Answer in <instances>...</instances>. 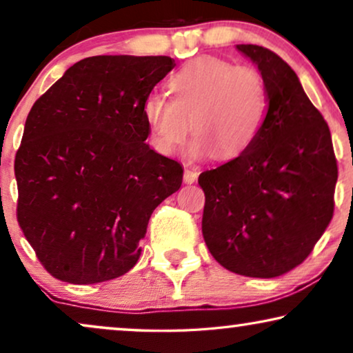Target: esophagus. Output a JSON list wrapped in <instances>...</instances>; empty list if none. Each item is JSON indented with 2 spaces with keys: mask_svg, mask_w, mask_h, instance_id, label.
<instances>
[{
  "mask_svg": "<svg viewBox=\"0 0 353 353\" xmlns=\"http://www.w3.org/2000/svg\"><path fill=\"white\" fill-rule=\"evenodd\" d=\"M197 176H199V173H197L196 168H191V167L185 168V176H183V180H185L186 185H192V183L197 180Z\"/></svg>",
  "mask_w": 353,
  "mask_h": 353,
  "instance_id": "obj_1",
  "label": "esophagus"
}]
</instances>
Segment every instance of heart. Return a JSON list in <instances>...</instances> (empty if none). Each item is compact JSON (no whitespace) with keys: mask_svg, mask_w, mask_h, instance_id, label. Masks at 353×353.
I'll list each match as a JSON object with an SVG mask.
<instances>
[{"mask_svg":"<svg viewBox=\"0 0 353 353\" xmlns=\"http://www.w3.org/2000/svg\"><path fill=\"white\" fill-rule=\"evenodd\" d=\"M173 98L151 93L143 101V119L157 152L168 156L196 134L188 154L199 159L215 152L230 161L248 151L268 114V91L252 67L234 65L219 57H199L168 80Z\"/></svg>","mask_w":353,"mask_h":353,"instance_id":"b5f03b06","label":"heart"}]
</instances>
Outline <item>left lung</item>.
<instances>
[{
	"instance_id": "8db88e82",
	"label": "left lung",
	"mask_w": 353,
	"mask_h": 353,
	"mask_svg": "<svg viewBox=\"0 0 353 353\" xmlns=\"http://www.w3.org/2000/svg\"><path fill=\"white\" fill-rule=\"evenodd\" d=\"M236 50L257 65L268 114L248 151L199 175L202 234L221 267L274 278L301 265L330 225L337 163L327 123L296 72L267 48Z\"/></svg>"
}]
</instances>
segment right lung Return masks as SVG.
Here are the masks:
<instances>
[{
	"label": "right lung",
	"mask_w": 353,
	"mask_h": 353,
	"mask_svg": "<svg viewBox=\"0 0 353 353\" xmlns=\"http://www.w3.org/2000/svg\"><path fill=\"white\" fill-rule=\"evenodd\" d=\"M168 56H93L69 67L28 112L16 154L17 221L38 260L72 284L137 265L152 212L183 167L146 144L141 105Z\"/></svg>",
	"instance_id": "add662e5"
}]
</instances>
